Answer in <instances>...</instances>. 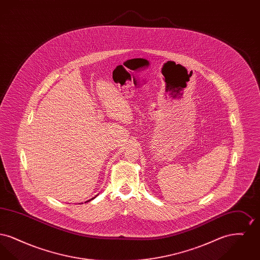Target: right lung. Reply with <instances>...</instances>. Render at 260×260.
I'll use <instances>...</instances> for the list:
<instances>
[{
  "label": "right lung",
  "mask_w": 260,
  "mask_h": 260,
  "mask_svg": "<svg viewBox=\"0 0 260 260\" xmlns=\"http://www.w3.org/2000/svg\"><path fill=\"white\" fill-rule=\"evenodd\" d=\"M87 202H88V201H87Z\"/></svg>",
  "instance_id": "1"
}]
</instances>
